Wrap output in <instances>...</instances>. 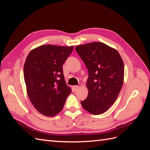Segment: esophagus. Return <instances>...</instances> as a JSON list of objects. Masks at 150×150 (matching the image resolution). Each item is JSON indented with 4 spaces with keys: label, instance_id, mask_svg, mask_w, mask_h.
I'll list each match as a JSON object with an SVG mask.
<instances>
[{
    "label": "esophagus",
    "instance_id": "esophagus-1",
    "mask_svg": "<svg viewBox=\"0 0 150 150\" xmlns=\"http://www.w3.org/2000/svg\"><path fill=\"white\" fill-rule=\"evenodd\" d=\"M78 88H79L78 86H73V91H77L78 90Z\"/></svg>",
    "mask_w": 150,
    "mask_h": 150
}]
</instances>
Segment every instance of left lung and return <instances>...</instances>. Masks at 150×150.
<instances>
[{"label": "left lung", "instance_id": "8db88e82", "mask_svg": "<svg viewBox=\"0 0 150 150\" xmlns=\"http://www.w3.org/2000/svg\"><path fill=\"white\" fill-rule=\"evenodd\" d=\"M88 71L87 98L81 101L84 109L100 115L115 102L122 88L124 67L115 49L102 42H94L75 47Z\"/></svg>", "mask_w": 150, "mask_h": 150}]
</instances>
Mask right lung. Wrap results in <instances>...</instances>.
<instances>
[{
    "instance_id": "1",
    "label": "right lung",
    "mask_w": 150,
    "mask_h": 150,
    "mask_svg": "<svg viewBox=\"0 0 150 150\" xmlns=\"http://www.w3.org/2000/svg\"><path fill=\"white\" fill-rule=\"evenodd\" d=\"M73 46L42 45L31 50L24 66L28 97L41 114L53 117L62 110L71 89L67 86L62 65Z\"/></svg>"
}]
</instances>
